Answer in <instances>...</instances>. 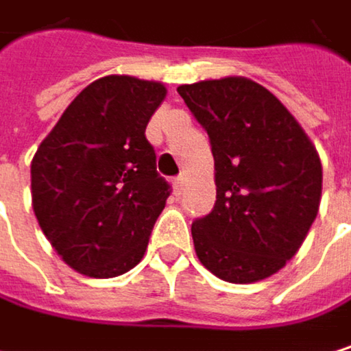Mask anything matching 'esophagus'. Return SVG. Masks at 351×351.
<instances>
[{
	"mask_svg": "<svg viewBox=\"0 0 351 351\" xmlns=\"http://www.w3.org/2000/svg\"><path fill=\"white\" fill-rule=\"evenodd\" d=\"M172 187H174V193H177V195L183 193V187H185V177H183V174H179V177L172 181Z\"/></svg>",
	"mask_w": 351,
	"mask_h": 351,
	"instance_id": "obj_1",
	"label": "esophagus"
}]
</instances>
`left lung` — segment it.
Returning <instances> with one entry per match:
<instances>
[{
	"instance_id": "obj_1",
	"label": "left lung",
	"mask_w": 351,
	"mask_h": 351,
	"mask_svg": "<svg viewBox=\"0 0 351 351\" xmlns=\"http://www.w3.org/2000/svg\"><path fill=\"white\" fill-rule=\"evenodd\" d=\"M177 92L208 131L216 166L214 210L191 224L195 253L224 282L265 280L296 255L317 218L319 154L253 80H208Z\"/></svg>"
}]
</instances>
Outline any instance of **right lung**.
Returning a JSON list of instances; mask_svg holds the SVG:
<instances>
[{
    "label": "right lung",
    "mask_w": 351,
    "mask_h": 351,
    "mask_svg": "<svg viewBox=\"0 0 351 351\" xmlns=\"http://www.w3.org/2000/svg\"><path fill=\"white\" fill-rule=\"evenodd\" d=\"M164 96L158 82L100 77L73 98L32 158L38 226L84 276H121L145 253L172 191L145 137Z\"/></svg>",
    "instance_id": "right-lung-1"
}]
</instances>
